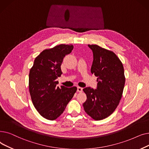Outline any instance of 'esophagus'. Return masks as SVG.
<instances>
[{"label":"esophagus","mask_w":149,"mask_h":149,"mask_svg":"<svg viewBox=\"0 0 149 149\" xmlns=\"http://www.w3.org/2000/svg\"><path fill=\"white\" fill-rule=\"evenodd\" d=\"M77 91H78V92H79V93H81V92L82 91V88H81V87H77Z\"/></svg>","instance_id":"1"}]
</instances>
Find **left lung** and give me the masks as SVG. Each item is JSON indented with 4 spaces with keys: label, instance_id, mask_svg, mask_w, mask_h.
Masks as SVG:
<instances>
[{
    "label": "left lung",
    "instance_id": "8db88e82",
    "mask_svg": "<svg viewBox=\"0 0 149 149\" xmlns=\"http://www.w3.org/2000/svg\"><path fill=\"white\" fill-rule=\"evenodd\" d=\"M93 54L91 73L97 78V88L86 87L83 91L87 100L83 104L87 114L96 121L109 116L122 97L125 84L123 63L111 51L97 45H88Z\"/></svg>",
    "mask_w": 149,
    "mask_h": 149
}]
</instances>
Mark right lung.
Returning a JSON list of instances; mask_svg holds the SVG:
<instances>
[{
  "label": "right lung",
  "instance_id": "obj_1",
  "mask_svg": "<svg viewBox=\"0 0 149 149\" xmlns=\"http://www.w3.org/2000/svg\"><path fill=\"white\" fill-rule=\"evenodd\" d=\"M73 49V45L61 44L42 52L35 58L29 73V91L33 104L44 118L57 119L65 109L77 90L76 87H57L62 74L63 58Z\"/></svg>",
  "mask_w": 149,
  "mask_h": 149
}]
</instances>
